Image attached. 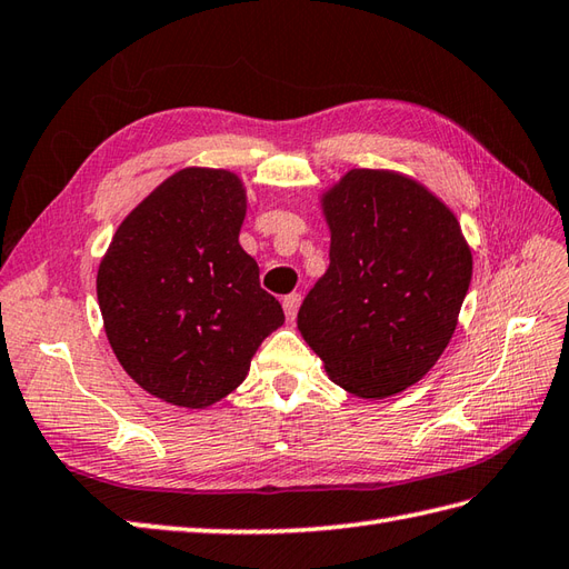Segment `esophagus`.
Returning a JSON list of instances; mask_svg holds the SVG:
<instances>
[{"instance_id": "esophagus-1", "label": "esophagus", "mask_w": 569, "mask_h": 569, "mask_svg": "<svg viewBox=\"0 0 569 569\" xmlns=\"http://www.w3.org/2000/svg\"><path fill=\"white\" fill-rule=\"evenodd\" d=\"M301 305V295H289L282 299V309L287 313V321H295L297 319V311Z\"/></svg>"}]
</instances>
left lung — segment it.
<instances>
[{
    "label": "left lung",
    "mask_w": 569,
    "mask_h": 569,
    "mask_svg": "<svg viewBox=\"0 0 569 569\" xmlns=\"http://www.w3.org/2000/svg\"><path fill=\"white\" fill-rule=\"evenodd\" d=\"M321 209L331 264L299 309V333L350 395H399L456 333L472 250L456 213L395 170H348Z\"/></svg>",
    "instance_id": "8db88e82"
}]
</instances>
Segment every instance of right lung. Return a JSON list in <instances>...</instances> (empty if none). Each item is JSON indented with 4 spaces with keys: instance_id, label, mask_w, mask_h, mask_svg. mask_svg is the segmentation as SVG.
<instances>
[{
    "instance_id": "obj_1",
    "label": "right lung",
    "mask_w": 569,
    "mask_h": 569,
    "mask_svg": "<svg viewBox=\"0 0 569 569\" xmlns=\"http://www.w3.org/2000/svg\"><path fill=\"white\" fill-rule=\"evenodd\" d=\"M246 209L236 172L178 170L121 221L99 262L97 299L113 356L172 407L207 409L231 395L284 323L238 243Z\"/></svg>"
}]
</instances>
